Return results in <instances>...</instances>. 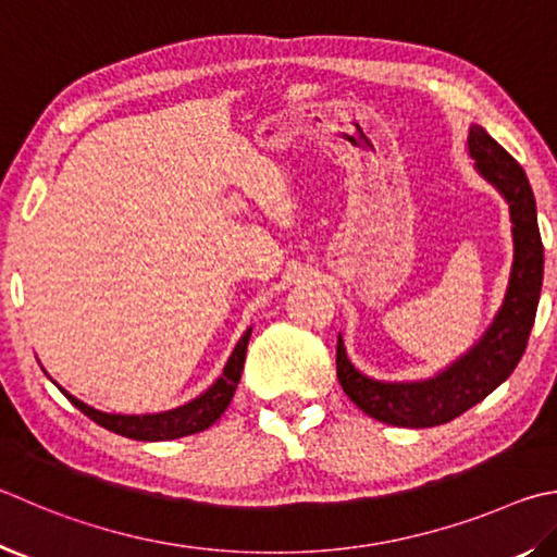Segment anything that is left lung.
Wrapping results in <instances>:
<instances>
[{
    "instance_id": "obj_1",
    "label": "left lung",
    "mask_w": 557,
    "mask_h": 557,
    "mask_svg": "<svg viewBox=\"0 0 557 557\" xmlns=\"http://www.w3.org/2000/svg\"><path fill=\"white\" fill-rule=\"evenodd\" d=\"M468 153L480 177L487 180L509 205L513 260L507 292L472 348L426 380L384 382L368 377L350 362L338 333L336 370L343 392L360 411L389 426H441L480 404L519 366L533 329L543 285V244L529 177L478 124H470Z\"/></svg>"
}]
</instances>
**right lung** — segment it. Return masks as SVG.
I'll list each match as a JSON object with an SVG mask.
<instances>
[{
	"label": "right lung",
	"instance_id": "obj_1",
	"mask_svg": "<svg viewBox=\"0 0 557 557\" xmlns=\"http://www.w3.org/2000/svg\"><path fill=\"white\" fill-rule=\"evenodd\" d=\"M250 333H252V326L246 329L244 336H240V341L236 343V348L226 360L221 377L211 384L207 392H201L199 397L175 409L158 411V413H107L89 407L85 401H79L77 397H73V394H67L63 387L60 389L65 392V397L73 401L85 417L99 423V426H104L107 431L119 433V436H126L134 441H173L182 436H191V433L209 429L211 423L226 411L231 399H234V392L240 382V372H244Z\"/></svg>",
	"mask_w": 557,
	"mask_h": 557
}]
</instances>
